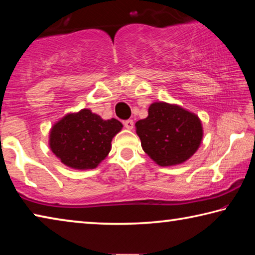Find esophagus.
<instances>
[{
	"mask_svg": "<svg viewBox=\"0 0 255 255\" xmlns=\"http://www.w3.org/2000/svg\"><path fill=\"white\" fill-rule=\"evenodd\" d=\"M124 126L126 127L127 129H129V130H131V129L133 128V122L131 119L126 120V122H124Z\"/></svg>",
	"mask_w": 255,
	"mask_h": 255,
	"instance_id": "1",
	"label": "esophagus"
}]
</instances>
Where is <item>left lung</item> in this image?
Wrapping results in <instances>:
<instances>
[{"mask_svg": "<svg viewBox=\"0 0 255 255\" xmlns=\"http://www.w3.org/2000/svg\"><path fill=\"white\" fill-rule=\"evenodd\" d=\"M135 126L144 152L159 166L187 161L199 148L204 135L198 116L166 102L152 103L147 118Z\"/></svg>", "mask_w": 255, "mask_h": 255, "instance_id": "obj_1", "label": "left lung"}]
</instances>
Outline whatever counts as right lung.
<instances>
[{
	"label": "right lung",
	"instance_id": "add662e5",
	"mask_svg": "<svg viewBox=\"0 0 255 255\" xmlns=\"http://www.w3.org/2000/svg\"><path fill=\"white\" fill-rule=\"evenodd\" d=\"M122 128L117 119L103 120L91 110L82 109L54 125L49 146L62 163L72 169H94L109 154L112 138Z\"/></svg>",
	"mask_w": 255,
	"mask_h": 255
}]
</instances>
